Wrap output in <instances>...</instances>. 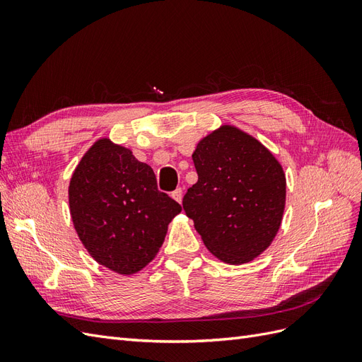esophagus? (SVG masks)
Masks as SVG:
<instances>
[{
	"instance_id": "1",
	"label": "esophagus",
	"mask_w": 362,
	"mask_h": 362,
	"mask_svg": "<svg viewBox=\"0 0 362 362\" xmlns=\"http://www.w3.org/2000/svg\"><path fill=\"white\" fill-rule=\"evenodd\" d=\"M172 198L177 201L178 204H181V201H182V189H177L175 192H172Z\"/></svg>"
}]
</instances>
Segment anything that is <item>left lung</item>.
Listing matches in <instances>:
<instances>
[{"instance_id":"8db88e82","label":"left lung","mask_w":362,"mask_h":362,"mask_svg":"<svg viewBox=\"0 0 362 362\" xmlns=\"http://www.w3.org/2000/svg\"><path fill=\"white\" fill-rule=\"evenodd\" d=\"M192 158L198 181L182 206L204 245L228 264L255 259L282 222L287 181L281 163L259 140L229 124L201 139Z\"/></svg>"}]
</instances>
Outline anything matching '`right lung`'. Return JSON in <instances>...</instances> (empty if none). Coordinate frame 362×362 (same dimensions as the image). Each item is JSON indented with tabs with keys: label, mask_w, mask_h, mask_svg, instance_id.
Segmentation results:
<instances>
[{
	"label": "right lung",
	"mask_w": 362,
	"mask_h": 362,
	"mask_svg": "<svg viewBox=\"0 0 362 362\" xmlns=\"http://www.w3.org/2000/svg\"><path fill=\"white\" fill-rule=\"evenodd\" d=\"M74 228L90 257L119 275L156 258L181 205L158 192L156 173L131 149L98 139L71 177Z\"/></svg>",
	"instance_id": "right-lung-1"
}]
</instances>
